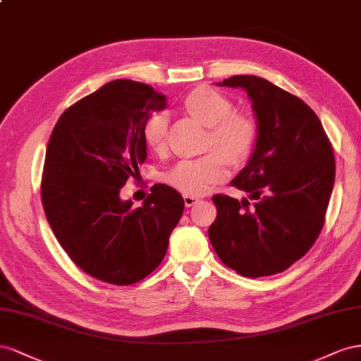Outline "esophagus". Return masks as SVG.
Instances as JSON below:
<instances>
[{
	"mask_svg": "<svg viewBox=\"0 0 361 361\" xmlns=\"http://www.w3.org/2000/svg\"><path fill=\"white\" fill-rule=\"evenodd\" d=\"M183 200H184V204H186V207H192V205H195L200 201L197 197H190V195H184Z\"/></svg>",
	"mask_w": 361,
	"mask_h": 361,
	"instance_id": "34e87169",
	"label": "esophagus"
}]
</instances>
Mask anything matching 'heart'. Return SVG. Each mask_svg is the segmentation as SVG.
<instances>
[{
	"mask_svg": "<svg viewBox=\"0 0 361 361\" xmlns=\"http://www.w3.org/2000/svg\"><path fill=\"white\" fill-rule=\"evenodd\" d=\"M183 110L209 127L205 148L216 149L193 160H181L163 175L168 186L190 197H200L228 175V161L240 166L252 156L259 127L246 111H233V101L210 86H198L184 98ZM168 118L152 115L143 127V142L149 151L166 148Z\"/></svg>",
	"mask_w": 361,
	"mask_h": 361,
	"instance_id": "obj_1",
	"label": "heart"
}]
</instances>
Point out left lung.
I'll return each instance as SVG.
<instances>
[{
  "label": "left lung",
  "mask_w": 361,
  "mask_h": 361,
  "mask_svg": "<svg viewBox=\"0 0 361 361\" xmlns=\"http://www.w3.org/2000/svg\"><path fill=\"white\" fill-rule=\"evenodd\" d=\"M218 86L246 90L259 135L248 164L231 181L254 202L214 195L218 216L209 238L238 274H280L308 252L322 230L336 178L333 145L316 113L271 81L234 75Z\"/></svg>",
  "instance_id": "obj_1"
}]
</instances>
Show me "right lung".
Instances as JSON below:
<instances>
[{
  "label": "right lung",
  "mask_w": 361,
  "mask_h": 361,
  "mask_svg": "<svg viewBox=\"0 0 361 361\" xmlns=\"http://www.w3.org/2000/svg\"><path fill=\"white\" fill-rule=\"evenodd\" d=\"M164 107L151 86L115 80L66 109L51 133L40 184L47 219L69 259L109 284L156 269L184 210L166 184H154L137 209L119 197L147 159L143 127Z\"/></svg>",
  "instance_id": "right-lung-1"
}]
</instances>
